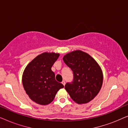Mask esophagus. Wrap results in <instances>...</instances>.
<instances>
[{"instance_id": "1", "label": "esophagus", "mask_w": 128, "mask_h": 128, "mask_svg": "<svg viewBox=\"0 0 128 128\" xmlns=\"http://www.w3.org/2000/svg\"><path fill=\"white\" fill-rule=\"evenodd\" d=\"M62 83L63 84V85L64 86V85H65V84H66V83H65V81H64V80H63L62 82Z\"/></svg>"}]
</instances>
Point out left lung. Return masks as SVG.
Segmentation results:
<instances>
[{
	"instance_id": "obj_1",
	"label": "left lung",
	"mask_w": 128,
	"mask_h": 128,
	"mask_svg": "<svg viewBox=\"0 0 128 128\" xmlns=\"http://www.w3.org/2000/svg\"><path fill=\"white\" fill-rule=\"evenodd\" d=\"M64 62L73 72V79L64 88L78 104H86L98 93L102 84V70L88 54L78 50L64 56Z\"/></svg>"
}]
</instances>
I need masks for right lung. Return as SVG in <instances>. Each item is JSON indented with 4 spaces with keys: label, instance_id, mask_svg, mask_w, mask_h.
I'll list each match as a JSON object with an SVG mask.
<instances>
[{
    "label": "right lung",
    "instance_id": "right-lung-1",
    "mask_svg": "<svg viewBox=\"0 0 128 128\" xmlns=\"http://www.w3.org/2000/svg\"><path fill=\"white\" fill-rule=\"evenodd\" d=\"M59 56V54L44 52L35 58L24 70L22 78L24 88L37 104H50L58 91L64 87L55 80V74L51 70Z\"/></svg>",
    "mask_w": 128,
    "mask_h": 128
}]
</instances>
